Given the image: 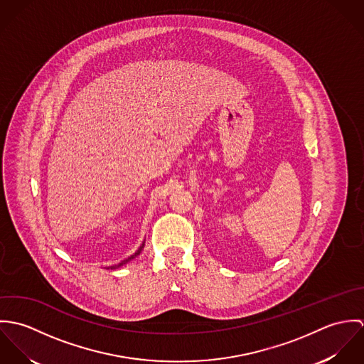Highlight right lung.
<instances>
[{"label": "right lung", "instance_id": "right-lung-1", "mask_svg": "<svg viewBox=\"0 0 364 364\" xmlns=\"http://www.w3.org/2000/svg\"><path fill=\"white\" fill-rule=\"evenodd\" d=\"M143 248H144V242H143V245H141V247H140V248H139V251H137V252H136V254H134V255H132V257H130V258H129V259L123 260V262H122V263H119V264H117V266H110V267H107V269H114V267H119V266H122V264H124V263H127V262H129V260L134 259V257H137V255H140V252H141V250H143Z\"/></svg>", "mask_w": 364, "mask_h": 364}]
</instances>
